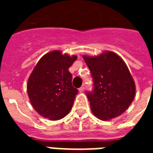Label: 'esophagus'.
I'll list each match as a JSON object with an SVG mask.
<instances>
[{
    "mask_svg": "<svg viewBox=\"0 0 153 153\" xmlns=\"http://www.w3.org/2000/svg\"><path fill=\"white\" fill-rule=\"evenodd\" d=\"M79 92H83V91H84V86H81V87L79 89Z\"/></svg>",
    "mask_w": 153,
    "mask_h": 153,
    "instance_id": "34e87169",
    "label": "esophagus"
}]
</instances>
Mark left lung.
Segmentation results:
<instances>
[{"instance_id": "left-lung-1", "label": "left lung", "mask_w": 153, "mask_h": 153, "mask_svg": "<svg viewBox=\"0 0 153 153\" xmlns=\"http://www.w3.org/2000/svg\"><path fill=\"white\" fill-rule=\"evenodd\" d=\"M93 78L94 90L86 91L91 111L107 121L122 114L135 97V82L122 59L105 51L98 56L83 55Z\"/></svg>"}]
</instances>
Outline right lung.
<instances>
[{"label": "right lung", "instance_id": "obj_1", "mask_svg": "<svg viewBox=\"0 0 153 153\" xmlns=\"http://www.w3.org/2000/svg\"><path fill=\"white\" fill-rule=\"evenodd\" d=\"M77 59L60 51L47 53L37 62L27 84V95L35 110L51 121L71 111L78 90L72 86L69 67Z\"/></svg>", "mask_w": 153, "mask_h": 153}]
</instances>
